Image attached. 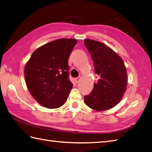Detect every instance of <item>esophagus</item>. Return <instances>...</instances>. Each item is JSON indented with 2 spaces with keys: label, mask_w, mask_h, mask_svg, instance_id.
I'll list each match as a JSON object with an SVG mask.
<instances>
[{
  "label": "esophagus",
  "mask_w": 152,
  "mask_h": 152,
  "mask_svg": "<svg viewBox=\"0 0 152 152\" xmlns=\"http://www.w3.org/2000/svg\"><path fill=\"white\" fill-rule=\"evenodd\" d=\"M80 79H81V78H80V77H77V78L75 79V82H76L77 83H78L80 81Z\"/></svg>",
  "instance_id": "34e87169"
}]
</instances>
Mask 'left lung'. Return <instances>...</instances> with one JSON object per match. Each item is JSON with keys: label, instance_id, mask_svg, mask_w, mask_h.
Returning <instances> with one entry per match:
<instances>
[{"label": "left lung", "instance_id": "8db88e82", "mask_svg": "<svg viewBox=\"0 0 152 152\" xmlns=\"http://www.w3.org/2000/svg\"><path fill=\"white\" fill-rule=\"evenodd\" d=\"M85 45L93 60L94 72L99 77L85 102L95 111L115 107L121 100L127 86V75L124 61L112 49L104 43L85 39Z\"/></svg>", "mask_w": 152, "mask_h": 152}]
</instances>
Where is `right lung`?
Listing matches in <instances>:
<instances>
[{"label": "right lung", "mask_w": 152, "mask_h": 152, "mask_svg": "<svg viewBox=\"0 0 152 152\" xmlns=\"http://www.w3.org/2000/svg\"><path fill=\"white\" fill-rule=\"evenodd\" d=\"M77 41L61 39L40 46L25 67L24 75L32 96L41 106L55 109L63 106L73 87L68 79V59Z\"/></svg>", "instance_id": "right-lung-1"}]
</instances>
